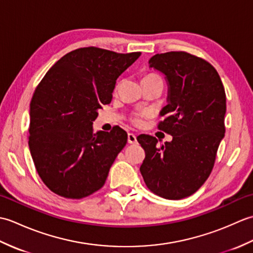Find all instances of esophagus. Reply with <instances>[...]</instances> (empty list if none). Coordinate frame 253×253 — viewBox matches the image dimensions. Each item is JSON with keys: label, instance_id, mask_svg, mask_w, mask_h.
I'll use <instances>...</instances> for the list:
<instances>
[{"label": "esophagus", "instance_id": "1", "mask_svg": "<svg viewBox=\"0 0 253 253\" xmlns=\"http://www.w3.org/2000/svg\"><path fill=\"white\" fill-rule=\"evenodd\" d=\"M127 140H128V143H136L137 142V137H136V135H133V133H131V132H129L128 133V136H127Z\"/></svg>", "mask_w": 253, "mask_h": 253}]
</instances>
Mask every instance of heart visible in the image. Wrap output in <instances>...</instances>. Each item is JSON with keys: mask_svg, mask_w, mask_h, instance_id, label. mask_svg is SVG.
I'll return each mask as SVG.
<instances>
[{"mask_svg": "<svg viewBox=\"0 0 253 253\" xmlns=\"http://www.w3.org/2000/svg\"><path fill=\"white\" fill-rule=\"evenodd\" d=\"M149 80H161V78L158 76L157 74H153V73H150V74H146L144 76L142 77L141 82H149ZM136 124H140L141 123V117L140 116H137L135 117V120H133Z\"/></svg>", "mask_w": 253, "mask_h": 253, "instance_id": "obj_1", "label": "heart"}]
</instances>
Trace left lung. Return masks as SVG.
Listing matches in <instances>:
<instances>
[{
  "mask_svg": "<svg viewBox=\"0 0 253 253\" xmlns=\"http://www.w3.org/2000/svg\"><path fill=\"white\" fill-rule=\"evenodd\" d=\"M149 67L162 73L168 83L159 129L173 140L159 147L155 137L138 136L146 152L140 173L155 195L179 200L195 193L211 174L225 133L226 95L216 69L189 53L157 54Z\"/></svg>",
  "mask_w": 253,
  "mask_h": 253,
  "instance_id": "1",
  "label": "left lung"
}]
</instances>
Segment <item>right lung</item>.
I'll return each instance as SVG.
<instances>
[{
	"instance_id": "add662e5",
	"label": "right lung",
	"mask_w": 253,
	"mask_h": 253,
	"mask_svg": "<svg viewBox=\"0 0 253 253\" xmlns=\"http://www.w3.org/2000/svg\"><path fill=\"white\" fill-rule=\"evenodd\" d=\"M140 55L82 47L58 60L37 87L29 150L40 178L56 195L82 199L103 187L127 132L115 126L94 133L92 124L111 103L117 78Z\"/></svg>"
}]
</instances>
